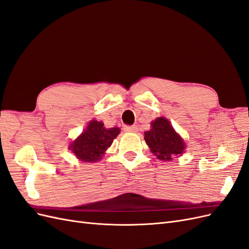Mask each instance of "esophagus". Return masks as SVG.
Returning <instances> with one entry per match:
<instances>
[{"label": "esophagus", "mask_w": 249, "mask_h": 249, "mask_svg": "<svg viewBox=\"0 0 249 249\" xmlns=\"http://www.w3.org/2000/svg\"><path fill=\"white\" fill-rule=\"evenodd\" d=\"M124 132H130V133H135V132H137V130H138V127H137L136 125H124Z\"/></svg>", "instance_id": "obj_1"}]
</instances>
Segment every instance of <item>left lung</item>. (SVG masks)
Returning a JSON list of instances; mask_svg holds the SVG:
<instances>
[{
    "label": "left lung",
    "instance_id": "obj_1",
    "mask_svg": "<svg viewBox=\"0 0 249 249\" xmlns=\"http://www.w3.org/2000/svg\"><path fill=\"white\" fill-rule=\"evenodd\" d=\"M144 139L159 160L169 161L173 157L182 155L185 149L183 139L164 117L157 118L152 123V129L144 133Z\"/></svg>",
    "mask_w": 249,
    "mask_h": 249
}]
</instances>
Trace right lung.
Returning <instances> with one entry per match:
<instances>
[{
  "mask_svg": "<svg viewBox=\"0 0 249 249\" xmlns=\"http://www.w3.org/2000/svg\"><path fill=\"white\" fill-rule=\"evenodd\" d=\"M119 132L118 127L106 129L102 122L92 120L87 129L71 143L70 148L80 160L96 162L102 159V155L112 144Z\"/></svg>",
  "mask_w": 249,
  "mask_h": 249,
  "instance_id": "add662e5",
  "label": "right lung"
}]
</instances>
